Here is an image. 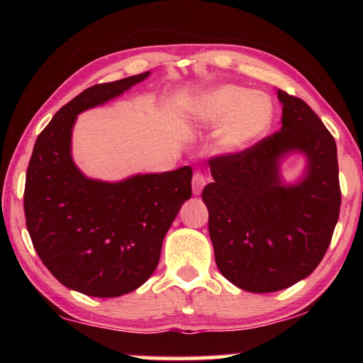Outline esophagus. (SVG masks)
I'll list each match as a JSON object with an SVG mask.
<instances>
[{
    "label": "esophagus",
    "instance_id": "1",
    "mask_svg": "<svg viewBox=\"0 0 363 363\" xmlns=\"http://www.w3.org/2000/svg\"><path fill=\"white\" fill-rule=\"evenodd\" d=\"M206 186V177L201 171H195L192 177V189L195 195H200L201 190Z\"/></svg>",
    "mask_w": 363,
    "mask_h": 363
}]
</instances>
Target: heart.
<instances>
[{
    "instance_id": "1",
    "label": "heart",
    "mask_w": 363,
    "mask_h": 363,
    "mask_svg": "<svg viewBox=\"0 0 363 363\" xmlns=\"http://www.w3.org/2000/svg\"><path fill=\"white\" fill-rule=\"evenodd\" d=\"M274 102L267 94L237 84H223L194 104L190 115L201 126H220L219 144L242 152L259 140L274 121Z\"/></svg>"
}]
</instances>
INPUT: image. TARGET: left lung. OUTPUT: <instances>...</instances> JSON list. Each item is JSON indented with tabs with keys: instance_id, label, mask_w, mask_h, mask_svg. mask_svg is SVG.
Instances as JSON below:
<instances>
[{
	"instance_id": "left-lung-1",
	"label": "left lung",
	"mask_w": 363,
	"mask_h": 363,
	"mask_svg": "<svg viewBox=\"0 0 363 363\" xmlns=\"http://www.w3.org/2000/svg\"><path fill=\"white\" fill-rule=\"evenodd\" d=\"M280 131L242 152L210 158L214 182L201 192L214 259L242 290L272 293L314 272L340 218L336 143L322 120L296 96L279 89ZM306 153L308 173L281 186L279 158Z\"/></svg>"
}]
</instances>
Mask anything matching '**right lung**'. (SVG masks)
Listing matches in <instances>:
<instances>
[{
	"label": "right lung",
	"instance_id": "add662e5",
	"mask_svg": "<svg viewBox=\"0 0 363 363\" xmlns=\"http://www.w3.org/2000/svg\"><path fill=\"white\" fill-rule=\"evenodd\" d=\"M147 77L94 84L65 104L40 133L27 168L23 211L36 253L60 284L88 296L115 298L143 285L192 195L190 167L110 184L84 177L72 160L77 115Z\"/></svg>",
	"mask_w": 363,
	"mask_h": 363
}]
</instances>
